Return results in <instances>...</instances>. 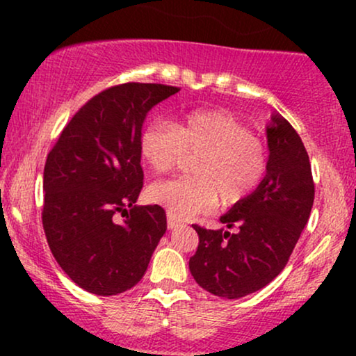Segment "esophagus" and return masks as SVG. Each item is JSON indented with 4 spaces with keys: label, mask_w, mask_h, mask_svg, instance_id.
<instances>
[{
    "label": "esophagus",
    "mask_w": 356,
    "mask_h": 356,
    "mask_svg": "<svg viewBox=\"0 0 356 356\" xmlns=\"http://www.w3.org/2000/svg\"><path fill=\"white\" fill-rule=\"evenodd\" d=\"M179 226H181V220L175 219L174 216L169 214V218H167V227H169V229H175V227Z\"/></svg>",
    "instance_id": "obj_1"
}]
</instances>
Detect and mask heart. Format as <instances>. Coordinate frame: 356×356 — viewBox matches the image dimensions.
<instances>
[{"label":"heart","mask_w":356,"mask_h":356,"mask_svg":"<svg viewBox=\"0 0 356 356\" xmlns=\"http://www.w3.org/2000/svg\"><path fill=\"white\" fill-rule=\"evenodd\" d=\"M138 152L154 172L165 174L197 155L192 177L155 182L150 201L164 206L175 219L207 212L220 202L243 201L266 170V149L238 117L224 110H194L175 124L154 120L138 138Z\"/></svg>","instance_id":"b5f03b06"}]
</instances>
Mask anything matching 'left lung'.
<instances>
[{
  "label": "left lung",
  "mask_w": 356,
  "mask_h": 356,
  "mask_svg": "<svg viewBox=\"0 0 356 356\" xmlns=\"http://www.w3.org/2000/svg\"><path fill=\"white\" fill-rule=\"evenodd\" d=\"M266 137V175L219 219L236 232L194 224L199 246L189 259L191 275L206 291L227 300L259 291L283 271L313 207L312 164L296 130L273 113Z\"/></svg>",
  "instance_id": "8db88e82"
}]
</instances>
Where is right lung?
<instances>
[{
  "mask_svg": "<svg viewBox=\"0 0 356 356\" xmlns=\"http://www.w3.org/2000/svg\"><path fill=\"white\" fill-rule=\"evenodd\" d=\"M124 83L90 99L47 157L43 229L60 268L85 291L112 296L145 275L167 229L161 206H136L144 186L138 138L147 113L177 93ZM118 211L126 214L117 223Z\"/></svg>",
  "mask_w": 356,
  "mask_h": 356,
  "instance_id": "obj_1",
  "label": "right lung"
}]
</instances>
